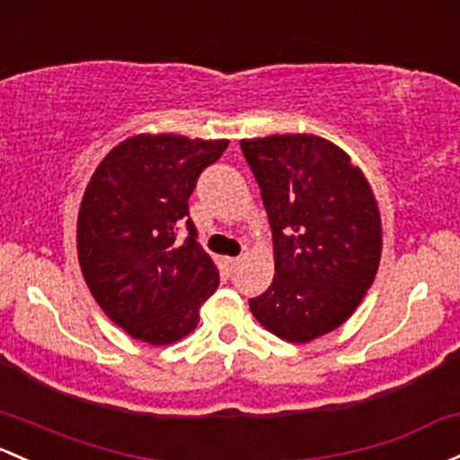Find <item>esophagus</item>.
<instances>
[{
  "label": "esophagus",
  "mask_w": 460,
  "mask_h": 460,
  "mask_svg": "<svg viewBox=\"0 0 460 460\" xmlns=\"http://www.w3.org/2000/svg\"><path fill=\"white\" fill-rule=\"evenodd\" d=\"M240 262H243V258H226V269H229V273H235Z\"/></svg>",
  "instance_id": "obj_1"
}]
</instances>
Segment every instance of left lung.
Instances as JSON below:
<instances>
[{"label": "left lung", "mask_w": 460, "mask_h": 460, "mask_svg": "<svg viewBox=\"0 0 460 460\" xmlns=\"http://www.w3.org/2000/svg\"><path fill=\"white\" fill-rule=\"evenodd\" d=\"M262 191L275 278L249 299L253 317L291 344L335 331L375 282L381 217L361 169L313 134L240 141Z\"/></svg>", "instance_id": "left-lung-1"}]
</instances>
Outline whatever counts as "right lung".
I'll list each match as a JSON object with an SVG mask.
<instances>
[{"label":"right lung","mask_w":460,"mask_h":460,"mask_svg":"<svg viewBox=\"0 0 460 460\" xmlns=\"http://www.w3.org/2000/svg\"><path fill=\"white\" fill-rule=\"evenodd\" d=\"M229 141L138 134L92 173L76 222V251L90 293L134 340L165 346L187 337L220 275L198 244L190 196ZM188 226L181 245L175 231Z\"/></svg>","instance_id":"1"}]
</instances>
